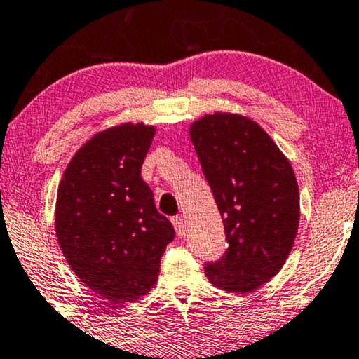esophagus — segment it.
<instances>
[{
	"mask_svg": "<svg viewBox=\"0 0 359 359\" xmlns=\"http://www.w3.org/2000/svg\"><path fill=\"white\" fill-rule=\"evenodd\" d=\"M172 224H174V228H175V232H177V236L182 239V237L185 236V223H184V219H182L180 216H174Z\"/></svg>",
	"mask_w": 359,
	"mask_h": 359,
	"instance_id": "1",
	"label": "esophagus"
}]
</instances>
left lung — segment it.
Returning <instances> with one entry per match:
<instances>
[{
    "instance_id": "1",
    "label": "left lung",
    "mask_w": 359,
    "mask_h": 359,
    "mask_svg": "<svg viewBox=\"0 0 359 359\" xmlns=\"http://www.w3.org/2000/svg\"><path fill=\"white\" fill-rule=\"evenodd\" d=\"M190 140L223 218L228 249L205 265L215 286L250 292L290 255L299 226L294 170L254 120L216 112L190 125Z\"/></svg>"
}]
</instances>
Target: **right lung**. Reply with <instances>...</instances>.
Wrapping results in <instances>:
<instances>
[{
	"label": "right lung",
	"mask_w": 359,
	"mask_h": 359,
	"mask_svg": "<svg viewBox=\"0 0 359 359\" xmlns=\"http://www.w3.org/2000/svg\"><path fill=\"white\" fill-rule=\"evenodd\" d=\"M154 133L144 123L99 131L76 151L58 185L60 249L78 278L115 304L140 299L156 285L175 236L141 177Z\"/></svg>",
	"instance_id": "add662e5"
}]
</instances>
